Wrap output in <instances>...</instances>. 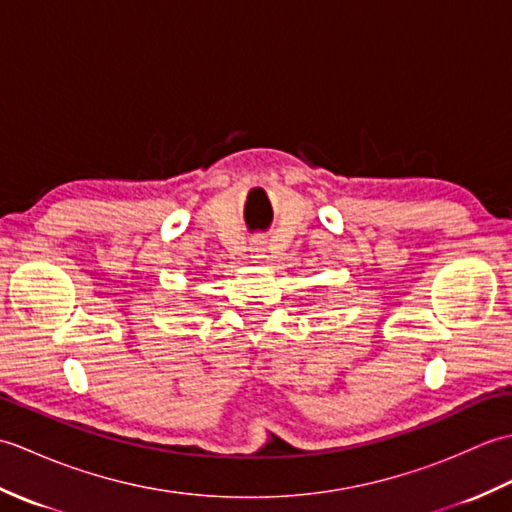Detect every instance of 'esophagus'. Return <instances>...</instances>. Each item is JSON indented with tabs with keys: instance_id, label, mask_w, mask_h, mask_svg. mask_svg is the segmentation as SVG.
I'll list each match as a JSON object with an SVG mask.
<instances>
[{
	"instance_id": "1",
	"label": "esophagus",
	"mask_w": 512,
	"mask_h": 512,
	"mask_svg": "<svg viewBox=\"0 0 512 512\" xmlns=\"http://www.w3.org/2000/svg\"><path fill=\"white\" fill-rule=\"evenodd\" d=\"M264 253H266V239H264V237L253 239V244H250V257H253V259H262Z\"/></svg>"
}]
</instances>
